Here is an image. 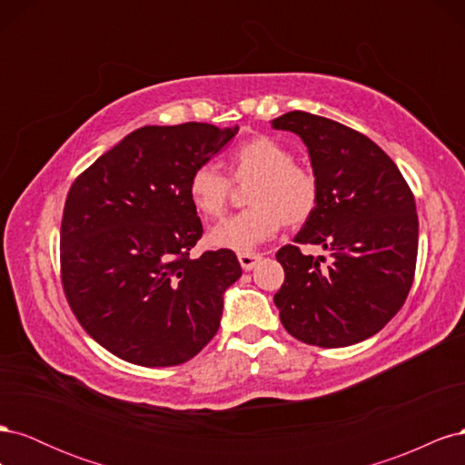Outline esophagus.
Segmentation results:
<instances>
[{
    "instance_id": "1",
    "label": "esophagus",
    "mask_w": 465,
    "mask_h": 465,
    "mask_svg": "<svg viewBox=\"0 0 465 465\" xmlns=\"http://www.w3.org/2000/svg\"><path fill=\"white\" fill-rule=\"evenodd\" d=\"M262 260L260 254H252V252H242V254H238V262H241L242 270L250 272L252 267H256V263Z\"/></svg>"
}]
</instances>
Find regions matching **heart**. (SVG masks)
Returning a JSON list of instances; mask_svg holds the SVG:
<instances>
[{
  "label": "heart",
  "instance_id": "obj_1",
  "mask_svg": "<svg viewBox=\"0 0 465 465\" xmlns=\"http://www.w3.org/2000/svg\"><path fill=\"white\" fill-rule=\"evenodd\" d=\"M231 177L213 164H200L190 174L188 195L205 219H217L231 203L236 184L248 186L252 207L221 221L209 231L215 248L248 252L272 238L281 224L299 229L311 221L320 202V184L311 166L294 161V153L273 137L256 135L231 154Z\"/></svg>",
  "mask_w": 465,
  "mask_h": 465
}]
</instances>
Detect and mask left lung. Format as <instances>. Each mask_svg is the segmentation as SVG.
I'll return each instance as SVG.
<instances>
[{"label":"left lung","instance_id":"8db88e82","mask_svg":"<svg viewBox=\"0 0 465 465\" xmlns=\"http://www.w3.org/2000/svg\"><path fill=\"white\" fill-rule=\"evenodd\" d=\"M308 147L320 184L311 221L275 258L285 281L275 292L279 318L299 341L347 347L378 333L413 285L419 219L400 168L372 139L330 118L294 110L272 120ZM301 243L332 254L304 257Z\"/></svg>","mask_w":465,"mask_h":465}]
</instances>
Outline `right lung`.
Here are the masks:
<instances>
[{"label":"right lung","mask_w":465,"mask_h":465,"mask_svg":"<svg viewBox=\"0 0 465 465\" xmlns=\"http://www.w3.org/2000/svg\"><path fill=\"white\" fill-rule=\"evenodd\" d=\"M236 132L202 122L145 125L69 188L60 231L64 294L112 355L174 367L217 333L223 292L242 270L227 248L190 256L203 227L188 180Z\"/></svg>","instance_id":"right-lung-1"}]
</instances>
